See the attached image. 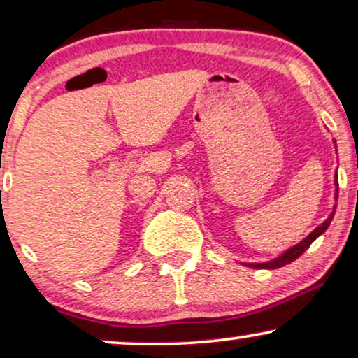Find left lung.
Listing matches in <instances>:
<instances>
[{
    "label": "left lung",
    "instance_id": "left-lung-1",
    "mask_svg": "<svg viewBox=\"0 0 358 358\" xmlns=\"http://www.w3.org/2000/svg\"><path fill=\"white\" fill-rule=\"evenodd\" d=\"M335 186H338L337 179H335ZM334 214H335V210H334L332 214H330V217H329L327 220H324V224H320L319 227L314 229V231L308 234L306 239L301 241L297 245H294L292 249H289V250H287V252L282 254L280 257L273 259V260H271V262H264V264H247V266L252 267V268H279V267L287 266V264L294 262L295 259H299L303 252H306L308 247H310L312 242H314V241L317 239V237L320 236V234H324L325 231H327V227L330 226V220H332Z\"/></svg>",
    "mask_w": 358,
    "mask_h": 358
}]
</instances>
